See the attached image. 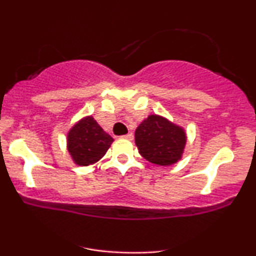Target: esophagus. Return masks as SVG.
<instances>
[{
    "instance_id": "34e87169",
    "label": "esophagus",
    "mask_w": 256,
    "mask_h": 256,
    "mask_svg": "<svg viewBox=\"0 0 256 256\" xmlns=\"http://www.w3.org/2000/svg\"><path fill=\"white\" fill-rule=\"evenodd\" d=\"M122 137H124V138H126V140H134V134H131V132H128V134H125V136H122Z\"/></svg>"
}]
</instances>
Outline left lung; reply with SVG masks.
I'll return each mask as SVG.
<instances>
[{
  "label": "left lung",
  "instance_id": "obj_1",
  "mask_svg": "<svg viewBox=\"0 0 256 256\" xmlns=\"http://www.w3.org/2000/svg\"><path fill=\"white\" fill-rule=\"evenodd\" d=\"M134 140L140 154L146 160L168 166L180 158L186 137L183 128L162 116H150L137 128Z\"/></svg>",
  "mask_w": 256,
  "mask_h": 256
}]
</instances>
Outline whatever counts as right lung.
Wrapping results in <instances>:
<instances>
[{"mask_svg": "<svg viewBox=\"0 0 256 256\" xmlns=\"http://www.w3.org/2000/svg\"><path fill=\"white\" fill-rule=\"evenodd\" d=\"M67 138L68 152L74 162L80 166L98 162L114 140L91 116L84 118L73 126Z\"/></svg>", "mask_w": 256, "mask_h": 256, "instance_id": "add662e5", "label": "right lung"}]
</instances>
